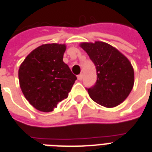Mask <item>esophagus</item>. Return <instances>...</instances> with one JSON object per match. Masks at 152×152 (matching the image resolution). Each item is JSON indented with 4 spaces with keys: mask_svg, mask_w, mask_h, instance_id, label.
<instances>
[{
    "mask_svg": "<svg viewBox=\"0 0 152 152\" xmlns=\"http://www.w3.org/2000/svg\"><path fill=\"white\" fill-rule=\"evenodd\" d=\"M77 78H78L79 80H82V79H83V74H80L77 76Z\"/></svg>",
    "mask_w": 152,
    "mask_h": 152,
    "instance_id": "obj_1",
    "label": "esophagus"
}]
</instances>
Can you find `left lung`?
Masks as SVG:
<instances>
[{"label":"left lung","instance_id":"8db88e82","mask_svg":"<svg viewBox=\"0 0 152 152\" xmlns=\"http://www.w3.org/2000/svg\"><path fill=\"white\" fill-rule=\"evenodd\" d=\"M94 63L97 80L86 88L93 101L105 107H114L129 95L134 84V71L129 61L119 51L105 42L82 43Z\"/></svg>","mask_w":152,"mask_h":152}]
</instances>
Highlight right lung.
<instances>
[{"instance_id":"obj_1","label":"right lung","mask_w":152,"mask_h":152,"mask_svg":"<svg viewBox=\"0 0 152 152\" xmlns=\"http://www.w3.org/2000/svg\"><path fill=\"white\" fill-rule=\"evenodd\" d=\"M65 45L45 44L32 51L19 69L20 88L31 105L50 112L66 99L77 78L63 61Z\"/></svg>"}]
</instances>
